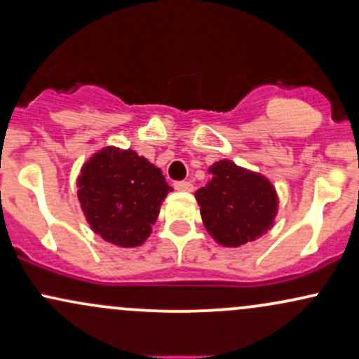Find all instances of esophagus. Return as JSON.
I'll list each match as a JSON object with an SVG mask.
<instances>
[{
    "instance_id": "1",
    "label": "esophagus",
    "mask_w": 359,
    "mask_h": 359,
    "mask_svg": "<svg viewBox=\"0 0 359 359\" xmlns=\"http://www.w3.org/2000/svg\"><path fill=\"white\" fill-rule=\"evenodd\" d=\"M175 191H182V192H192L194 191V185L187 180H179V182H174Z\"/></svg>"
}]
</instances>
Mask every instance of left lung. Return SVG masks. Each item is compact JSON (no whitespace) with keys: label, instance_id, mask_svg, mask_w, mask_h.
<instances>
[{"label":"left lung","instance_id":"left-lung-1","mask_svg":"<svg viewBox=\"0 0 359 359\" xmlns=\"http://www.w3.org/2000/svg\"><path fill=\"white\" fill-rule=\"evenodd\" d=\"M209 180L196 192L201 217L212 240L238 248L258 240L275 224L278 196L265 175L219 160L209 167Z\"/></svg>","mask_w":359,"mask_h":359}]
</instances>
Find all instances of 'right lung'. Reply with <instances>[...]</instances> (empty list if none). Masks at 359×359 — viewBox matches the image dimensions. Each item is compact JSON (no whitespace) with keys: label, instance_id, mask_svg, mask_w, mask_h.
Masks as SVG:
<instances>
[{"label":"right lung","instance_id":"1","mask_svg":"<svg viewBox=\"0 0 359 359\" xmlns=\"http://www.w3.org/2000/svg\"><path fill=\"white\" fill-rule=\"evenodd\" d=\"M172 187L162 170L128 148L104 147L77 177V197L90 229L119 248H137L151 234Z\"/></svg>","mask_w":359,"mask_h":359}]
</instances>
